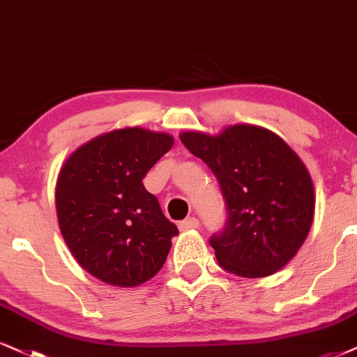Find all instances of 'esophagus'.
Wrapping results in <instances>:
<instances>
[{"mask_svg":"<svg viewBox=\"0 0 357 357\" xmlns=\"http://www.w3.org/2000/svg\"><path fill=\"white\" fill-rule=\"evenodd\" d=\"M199 227H200V222L193 217L188 220H183V222L178 223L180 231H188V230H193V228H199Z\"/></svg>","mask_w":357,"mask_h":357,"instance_id":"obj_1","label":"esophagus"}]
</instances>
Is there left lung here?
Listing matches in <instances>:
<instances>
[{"label":"left lung","mask_w":357,"mask_h":357,"mask_svg":"<svg viewBox=\"0 0 357 357\" xmlns=\"http://www.w3.org/2000/svg\"><path fill=\"white\" fill-rule=\"evenodd\" d=\"M217 177L228 220L212 236L218 265L243 278H263L288 265L314 218V187L306 165L278 134L233 124L218 134L178 135Z\"/></svg>","instance_id":"obj_1"}]
</instances>
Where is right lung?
Here are the masks:
<instances>
[{"mask_svg": "<svg viewBox=\"0 0 357 357\" xmlns=\"http://www.w3.org/2000/svg\"><path fill=\"white\" fill-rule=\"evenodd\" d=\"M172 145L167 132L122 127L79 145L61 167V235L79 265L104 283L134 288L164 266L178 230L142 178Z\"/></svg>", "mask_w": 357, "mask_h": 357, "instance_id": "add662e5", "label": "right lung"}]
</instances>
